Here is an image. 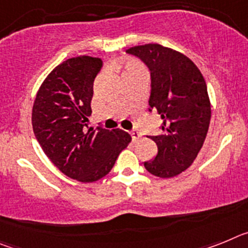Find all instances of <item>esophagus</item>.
Masks as SVG:
<instances>
[{
  "mask_svg": "<svg viewBox=\"0 0 248 248\" xmlns=\"http://www.w3.org/2000/svg\"><path fill=\"white\" fill-rule=\"evenodd\" d=\"M130 135H131V138H133V141H138V140H139V138H140V133H139V131H137V130L131 131Z\"/></svg>",
  "mask_w": 248,
  "mask_h": 248,
  "instance_id": "1",
  "label": "esophagus"
}]
</instances>
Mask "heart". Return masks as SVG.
<instances>
[{
    "label": "heart",
    "mask_w": 248,
    "mask_h": 248,
    "mask_svg": "<svg viewBox=\"0 0 248 248\" xmlns=\"http://www.w3.org/2000/svg\"><path fill=\"white\" fill-rule=\"evenodd\" d=\"M140 67L137 62H133V61H128L123 64V69H124V73H128V72L135 71V69H139Z\"/></svg>",
    "instance_id": "b5f03b06"
}]
</instances>
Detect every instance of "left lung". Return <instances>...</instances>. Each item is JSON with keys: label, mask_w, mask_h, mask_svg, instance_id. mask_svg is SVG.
Listing matches in <instances>:
<instances>
[{"label": "left lung", "mask_w": 248, "mask_h": 248, "mask_svg": "<svg viewBox=\"0 0 248 248\" xmlns=\"http://www.w3.org/2000/svg\"><path fill=\"white\" fill-rule=\"evenodd\" d=\"M126 52L150 69L149 107L163 120L161 134L149 137L157 155L144 166L157 177H174L194 163L209 130L211 103L205 78L189 57L172 48L148 43Z\"/></svg>", "instance_id": "left-lung-1"}]
</instances>
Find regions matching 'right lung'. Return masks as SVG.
Returning a JSON list of instances; mask_svg holds the SVG:
<instances>
[{
	"label": "right lung",
	"mask_w": 248,
	"mask_h": 248,
	"mask_svg": "<svg viewBox=\"0 0 248 248\" xmlns=\"http://www.w3.org/2000/svg\"><path fill=\"white\" fill-rule=\"evenodd\" d=\"M102 61L69 58L50 72L37 92L32 126L48 159L64 175L94 183L108 174L131 137L122 129L88 126L93 83Z\"/></svg>",
	"instance_id": "obj_1"
}]
</instances>
